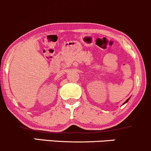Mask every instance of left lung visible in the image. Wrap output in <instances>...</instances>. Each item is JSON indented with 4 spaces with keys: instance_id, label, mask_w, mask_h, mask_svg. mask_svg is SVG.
<instances>
[{
    "instance_id": "8db88e82",
    "label": "left lung",
    "mask_w": 151,
    "mask_h": 151,
    "mask_svg": "<svg viewBox=\"0 0 151 151\" xmlns=\"http://www.w3.org/2000/svg\"><path fill=\"white\" fill-rule=\"evenodd\" d=\"M129 99H127V100H126V101L125 102H124V104H123V105H124V104H126V103H127V102H128V101H129Z\"/></svg>"
}]
</instances>
